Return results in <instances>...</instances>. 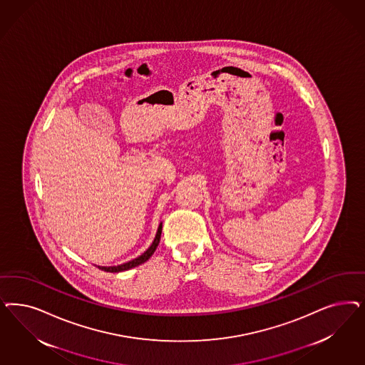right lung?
Masks as SVG:
<instances>
[{
    "mask_svg": "<svg viewBox=\"0 0 365 365\" xmlns=\"http://www.w3.org/2000/svg\"><path fill=\"white\" fill-rule=\"evenodd\" d=\"M161 232H163V223H160V225H158L157 234H155V237H154L153 243L150 245V247L148 248V250H146L142 255H140L138 258L133 259V260H130L128 263L118 264V266H108V267H105V266H98V269L107 271V272H120V271L130 270V269H133V267H135V266H140L142 263H145L148 259L150 258V257L153 255L155 248L158 246L160 239H161Z\"/></svg>",
    "mask_w": 365,
    "mask_h": 365,
    "instance_id": "obj_1",
    "label": "right lung"
}]
</instances>
